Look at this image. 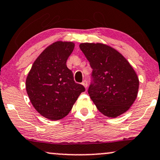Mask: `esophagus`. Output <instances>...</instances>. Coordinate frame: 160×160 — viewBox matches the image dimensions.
<instances>
[{"instance_id":"34e87169","label":"esophagus","mask_w":160,"mask_h":160,"mask_svg":"<svg viewBox=\"0 0 160 160\" xmlns=\"http://www.w3.org/2000/svg\"><path fill=\"white\" fill-rule=\"evenodd\" d=\"M82 86H83L85 88H87V86H88V82H87V80H83V81H82Z\"/></svg>"}]
</instances>
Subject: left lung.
<instances>
[{
	"mask_svg": "<svg viewBox=\"0 0 160 160\" xmlns=\"http://www.w3.org/2000/svg\"><path fill=\"white\" fill-rule=\"evenodd\" d=\"M80 48L92 68L88 93L98 110L113 118L127 112L139 88V79L128 60L105 44L85 43Z\"/></svg>",
	"mask_w": 160,
	"mask_h": 160,
	"instance_id": "obj_1",
	"label": "left lung"
}]
</instances>
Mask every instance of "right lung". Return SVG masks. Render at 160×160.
I'll return each mask as SVG.
<instances>
[{
	"label": "right lung",
	"instance_id": "add662e5",
	"mask_svg": "<svg viewBox=\"0 0 160 160\" xmlns=\"http://www.w3.org/2000/svg\"><path fill=\"white\" fill-rule=\"evenodd\" d=\"M72 42L57 41L34 62L26 80L28 96L38 113L51 120L68 115L86 88L74 80L66 60L73 52Z\"/></svg>",
	"mask_w": 160,
	"mask_h": 160
}]
</instances>
